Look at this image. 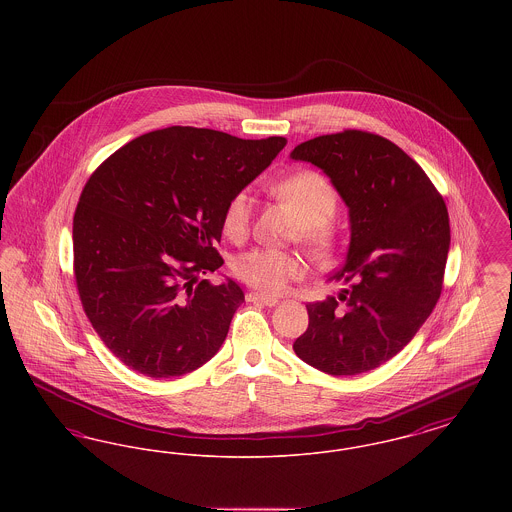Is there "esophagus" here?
Masks as SVG:
<instances>
[{
  "instance_id": "esophagus-1",
  "label": "esophagus",
  "mask_w": 512,
  "mask_h": 512,
  "mask_svg": "<svg viewBox=\"0 0 512 512\" xmlns=\"http://www.w3.org/2000/svg\"><path fill=\"white\" fill-rule=\"evenodd\" d=\"M245 299H247L249 303H263V305H267V307H274V305L278 303L276 297H270V295L259 292H249L245 295Z\"/></svg>"
}]
</instances>
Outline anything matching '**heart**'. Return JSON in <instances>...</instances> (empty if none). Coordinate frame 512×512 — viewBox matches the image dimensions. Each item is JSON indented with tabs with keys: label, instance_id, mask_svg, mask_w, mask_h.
Listing matches in <instances>:
<instances>
[{
	"label": "heart",
	"instance_id": "b5f03b06",
	"mask_svg": "<svg viewBox=\"0 0 512 512\" xmlns=\"http://www.w3.org/2000/svg\"><path fill=\"white\" fill-rule=\"evenodd\" d=\"M270 192L292 207L299 220V240L317 255H330L340 244V224L334 219L338 207L336 188L317 171H297L276 180ZM251 197L236 192L222 213V228L232 240L244 238L251 224ZM236 276L247 286L265 293H280L292 280L303 276L305 265L295 253L257 247L234 261Z\"/></svg>",
	"mask_w": 512,
	"mask_h": 512
}]
</instances>
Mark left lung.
<instances>
[{"instance_id": "left-lung-1", "label": "left lung", "mask_w": 512, "mask_h": 512, "mask_svg": "<svg viewBox=\"0 0 512 512\" xmlns=\"http://www.w3.org/2000/svg\"><path fill=\"white\" fill-rule=\"evenodd\" d=\"M326 172L349 207L351 244L338 297L309 303L295 355L332 376H355L395 357L438 303L449 251L443 197L401 147L343 130L292 151Z\"/></svg>"}]
</instances>
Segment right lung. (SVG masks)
<instances>
[{
    "label": "right lung",
    "instance_id": "1",
    "mask_svg": "<svg viewBox=\"0 0 512 512\" xmlns=\"http://www.w3.org/2000/svg\"><path fill=\"white\" fill-rule=\"evenodd\" d=\"M284 146L282 136L171 126L138 136L92 172L74 211V280L121 363L174 378L215 357L244 292L201 276L224 263L215 245L228 199Z\"/></svg>",
    "mask_w": 512,
    "mask_h": 512
}]
</instances>
